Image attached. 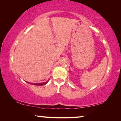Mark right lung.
<instances>
[{
    "mask_svg": "<svg viewBox=\"0 0 121 121\" xmlns=\"http://www.w3.org/2000/svg\"><path fill=\"white\" fill-rule=\"evenodd\" d=\"M48 81H49V80H48ZM48 81L47 82H44V83H34V84H32L34 85H40V86L44 85H45L48 82Z\"/></svg>",
    "mask_w": 121,
    "mask_h": 121,
    "instance_id": "add662e5",
    "label": "right lung"
}]
</instances>
